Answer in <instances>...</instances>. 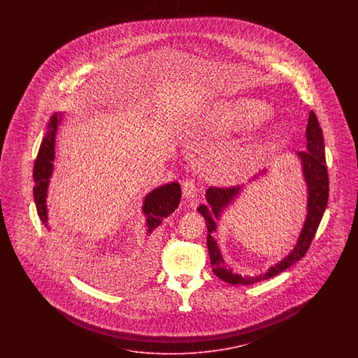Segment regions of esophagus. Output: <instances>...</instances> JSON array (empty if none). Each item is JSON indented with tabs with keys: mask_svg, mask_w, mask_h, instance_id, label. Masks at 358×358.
I'll return each instance as SVG.
<instances>
[{
	"mask_svg": "<svg viewBox=\"0 0 358 358\" xmlns=\"http://www.w3.org/2000/svg\"><path fill=\"white\" fill-rule=\"evenodd\" d=\"M196 185L192 180H187L184 181L182 184V196L187 199V200H193L196 197Z\"/></svg>",
	"mask_w": 358,
	"mask_h": 358,
	"instance_id": "34e87169",
	"label": "esophagus"
}]
</instances>
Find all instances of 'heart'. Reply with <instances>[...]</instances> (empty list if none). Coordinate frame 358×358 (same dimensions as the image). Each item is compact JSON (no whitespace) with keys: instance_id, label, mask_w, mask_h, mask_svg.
I'll use <instances>...</instances> for the list:
<instances>
[{"instance_id":"1","label":"heart","mask_w":358,"mask_h":358,"mask_svg":"<svg viewBox=\"0 0 358 358\" xmlns=\"http://www.w3.org/2000/svg\"><path fill=\"white\" fill-rule=\"evenodd\" d=\"M268 114L270 110L266 103L248 98H236L216 103L206 114V123L219 131L240 133L266 120ZM285 138V127L280 124L273 126L256 136L245 153V158L254 164L262 161L275 152Z\"/></svg>"}]
</instances>
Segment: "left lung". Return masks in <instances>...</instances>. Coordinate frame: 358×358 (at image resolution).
I'll return each instance as SVG.
<instances>
[{"mask_svg":"<svg viewBox=\"0 0 358 358\" xmlns=\"http://www.w3.org/2000/svg\"><path fill=\"white\" fill-rule=\"evenodd\" d=\"M306 152H298L296 158L301 162L303 180L307 187V215L302 231L296 238V244L280 262L271 266L266 273L259 275H240L234 273L229 267L225 266L222 251L213 234L217 231V222H220L222 215L231 205L235 204L240 193L244 190L243 187H209L205 192V199L208 204H201L197 208V212L205 219L208 238L206 245L209 251V259L212 264V271L224 282L231 285H254L257 282L273 278L275 275L287 270L289 266L301 260L306 254L315 232L322 220L324 209L329 199V176L326 169L324 159V133L320 126V122L314 111H310L306 127ZM267 171H263L260 177L266 176ZM259 180V177H257Z\"/></svg>","mask_w":358,"mask_h":358,"instance_id":"obj_1","label":"left lung"}]
</instances>
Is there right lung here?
Wrapping results in <instances>:
<instances>
[{
	"instance_id": "add662e5",
	"label": "right lung",
	"mask_w": 358,
	"mask_h": 358,
	"mask_svg": "<svg viewBox=\"0 0 358 358\" xmlns=\"http://www.w3.org/2000/svg\"><path fill=\"white\" fill-rule=\"evenodd\" d=\"M63 114L55 113L47 126V133L43 138L40 145L37 158L34 166V197L37 215L41 222L51 231V225L48 222V208H47V197H48V187L53 173V161H55V143L57 129L62 124ZM181 200V187L177 181L169 182L165 185L155 187L150 193H148L142 203V213L146 217V235H150L154 229L161 225L162 220L176 210ZM56 244L59 250L66 256H69L72 264L83 273L87 278L94 280H107L108 271L101 264L92 263L90 260H83L75 255L69 244H66L62 238H56Z\"/></svg>"
}]
</instances>
